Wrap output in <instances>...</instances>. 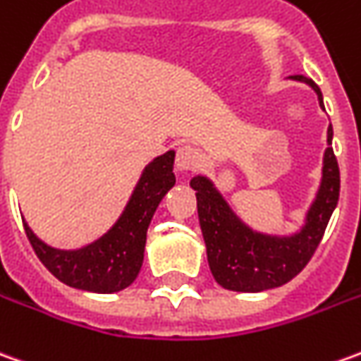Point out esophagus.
I'll list each match as a JSON object with an SVG mask.
<instances>
[{
    "mask_svg": "<svg viewBox=\"0 0 361 361\" xmlns=\"http://www.w3.org/2000/svg\"><path fill=\"white\" fill-rule=\"evenodd\" d=\"M199 162H201V152H199L195 146L183 145L178 148V154H176V168H178L180 172H189V170H193Z\"/></svg>",
    "mask_w": 361,
    "mask_h": 361,
    "instance_id": "esophagus-1",
    "label": "esophagus"
}]
</instances>
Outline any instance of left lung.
<instances>
[{
  "label": "left lung",
  "mask_w": 361,
  "mask_h": 361,
  "mask_svg": "<svg viewBox=\"0 0 361 361\" xmlns=\"http://www.w3.org/2000/svg\"><path fill=\"white\" fill-rule=\"evenodd\" d=\"M291 80L303 82L314 90L319 105L324 109L319 85L305 75H291ZM189 185L195 189L207 262L216 283L242 293H258L283 286L309 264L338 203L340 170L332 150V125L326 130L321 183L305 213L303 224L295 233L269 234L254 231L234 213L207 176L199 173L189 181Z\"/></svg>",
  "instance_id": "left-lung-1"
}]
</instances>
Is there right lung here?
<instances>
[{
    "mask_svg": "<svg viewBox=\"0 0 361 361\" xmlns=\"http://www.w3.org/2000/svg\"><path fill=\"white\" fill-rule=\"evenodd\" d=\"M173 158L176 152L168 150L146 164L115 224L82 248H54L40 240L23 221L25 233L44 268L62 283L92 293H117L127 289L142 268L150 221L164 195L176 185Z\"/></svg>",
    "mask_w": 361,
    "mask_h": 361,
    "instance_id": "1",
    "label": "right lung"
}]
</instances>
